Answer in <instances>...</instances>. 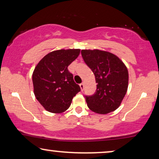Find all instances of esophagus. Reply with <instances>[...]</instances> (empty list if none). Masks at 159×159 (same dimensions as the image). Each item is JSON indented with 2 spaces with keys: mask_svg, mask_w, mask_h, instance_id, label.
<instances>
[{
  "mask_svg": "<svg viewBox=\"0 0 159 159\" xmlns=\"http://www.w3.org/2000/svg\"><path fill=\"white\" fill-rule=\"evenodd\" d=\"M80 88H81V90L83 91V90H84V83H81V84H80Z\"/></svg>",
  "mask_w": 159,
  "mask_h": 159,
  "instance_id": "1",
  "label": "esophagus"
}]
</instances>
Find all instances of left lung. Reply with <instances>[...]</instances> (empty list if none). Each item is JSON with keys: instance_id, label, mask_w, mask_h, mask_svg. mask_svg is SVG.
Returning a JSON list of instances; mask_svg holds the SVG:
<instances>
[{"instance_id": "left-lung-1", "label": "left lung", "mask_w": 159, "mask_h": 159, "mask_svg": "<svg viewBox=\"0 0 159 159\" xmlns=\"http://www.w3.org/2000/svg\"><path fill=\"white\" fill-rule=\"evenodd\" d=\"M84 61L93 71L97 88L92 95H84L88 108L106 114L120 106L128 88V71L124 63L111 53L99 50H82Z\"/></svg>"}]
</instances>
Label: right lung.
Wrapping results in <instances>:
<instances>
[{"mask_svg":"<svg viewBox=\"0 0 159 159\" xmlns=\"http://www.w3.org/2000/svg\"><path fill=\"white\" fill-rule=\"evenodd\" d=\"M80 49L58 50L44 56L32 74L34 93L48 111L58 114L68 109L73 98L80 91L68 70L78 57Z\"/></svg>","mask_w":159,"mask_h":159,"instance_id":"1","label":"right lung"}]
</instances>
